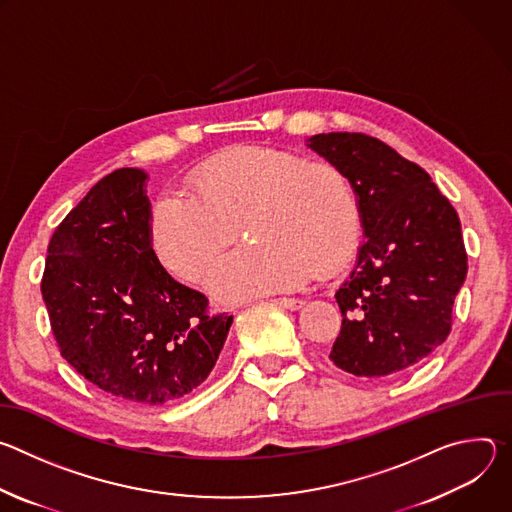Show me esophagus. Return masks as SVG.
I'll use <instances>...</instances> for the list:
<instances>
[{
	"label": "esophagus",
	"instance_id": "obj_1",
	"mask_svg": "<svg viewBox=\"0 0 512 512\" xmlns=\"http://www.w3.org/2000/svg\"><path fill=\"white\" fill-rule=\"evenodd\" d=\"M273 304H277V306H281V308H285V310L296 312V310L304 308L306 302L300 300V298H277V300H273Z\"/></svg>",
	"mask_w": 512,
	"mask_h": 512
}]
</instances>
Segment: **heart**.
Here are the masks:
<instances>
[{
  "label": "heart",
  "mask_w": 512,
  "mask_h": 512,
  "mask_svg": "<svg viewBox=\"0 0 512 512\" xmlns=\"http://www.w3.org/2000/svg\"><path fill=\"white\" fill-rule=\"evenodd\" d=\"M186 193L166 192L150 218V241L174 275L204 283L239 235L253 241L212 277L221 300H249L304 285L344 261L356 235V198L346 174L326 162L241 145L208 160Z\"/></svg>",
  "instance_id": "b5f03b06"
}]
</instances>
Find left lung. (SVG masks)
<instances>
[{"label": "left lung", "mask_w": 512, "mask_h": 512, "mask_svg": "<svg viewBox=\"0 0 512 512\" xmlns=\"http://www.w3.org/2000/svg\"><path fill=\"white\" fill-rule=\"evenodd\" d=\"M306 145L340 168L364 241L336 291L342 328L330 360L354 377L401 373L440 346L468 257L460 218L429 174L364 133H318Z\"/></svg>", "instance_id": "left-lung-1"}]
</instances>
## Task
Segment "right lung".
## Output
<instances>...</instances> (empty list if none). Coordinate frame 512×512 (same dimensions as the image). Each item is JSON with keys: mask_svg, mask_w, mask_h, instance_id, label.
Wrapping results in <instances>:
<instances>
[{"mask_svg": "<svg viewBox=\"0 0 512 512\" xmlns=\"http://www.w3.org/2000/svg\"><path fill=\"white\" fill-rule=\"evenodd\" d=\"M148 172L101 178L56 227L42 277L60 354L117 399L166 405L212 371L233 316L176 281L150 241Z\"/></svg>", "mask_w": 512, "mask_h": 512, "instance_id": "1", "label": "right lung"}]
</instances>
